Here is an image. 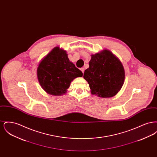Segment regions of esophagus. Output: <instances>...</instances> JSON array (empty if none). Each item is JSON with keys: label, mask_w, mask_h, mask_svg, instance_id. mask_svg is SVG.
I'll use <instances>...</instances> for the list:
<instances>
[{"label": "esophagus", "mask_w": 157, "mask_h": 157, "mask_svg": "<svg viewBox=\"0 0 157 157\" xmlns=\"http://www.w3.org/2000/svg\"><path fill=\"white\" fill-rule=\"evenodd\" d=\"M80 69H81V71H82V73L83 74V72H84V71H85V69H84L83 67H81Z\"/></svg>", "instance_id": "esophagus-1"}]
</instances>
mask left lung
<instances>
[{
  "label": "left lung",
  "mask_w": 157,
  "mask_h": 157,
  "mask_svg": "<svg viewBox=\"0 0 157 157\" xmlns=\"http://www.w3.org/2000/svg\"><path fill=\"white\" fill-rule=\"evenodd\" d=\"M89 65L83 78L88 83L91 94L101 98L117 95L125 80L124 68L119 59L105 49L91 55Z\"/></svg>",
  "instance_id": "1"
}]
</instances>
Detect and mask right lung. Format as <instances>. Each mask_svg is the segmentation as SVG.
<instances>
[{
  "mask_svg": "<svg viewBox=\"0 0 157 157\" xmlns=\"http://www.w3.org/2000/svg\"><path fill=\"white\" fill-rule=\"evenodd\" d=\"M82 75V72L70 62L67 52L58 46L42 60L37 69L41 87L46 93L55 96L65 94L71 82Z\"/></svg>",
  "mask_w": 157,
  "mask_h": 157,
  "instance_id": "right-lung-1",
  "label": "right lung"
}]
</instances>
